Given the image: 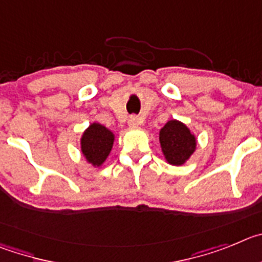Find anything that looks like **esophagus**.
I'll use <instances>...</instances> for the list:
<instances>
[{
	"instance_id": "1",
	"label": "esophagus",
	"mask_w": 262,
	"mask_h": 262,
	"mask_svg": "<svg viewBox=\"0 0 262 262\" xmlns=\"http://www.w3.org/2000/svg\"><path fill=\"white\" fill-rule=\"evenodd\" d=\"M140 124H141V121H140V119H138V117H137V116H130V117H129L128 125L130 126V128H137V126L140 125Z\"/></svg>"
}]
</instances>
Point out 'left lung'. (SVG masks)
<instances>
[{
  "instance_id": "1",
  "label": "left lung",
  "mask_w": 262,
  "mask_h": 262,
  "mask_svg": "<svg viewBox=\"0 0 262 262\" xmlns=\"http://www.w3.org/2000/svg\"><path fill=\"white\" fill-rule=\"evenodd\" d=\"M159 142L164 158L172 166H181L194 152L197 141L185 124L169 120L159 132Z\"/></svg>"
}]
</instances>
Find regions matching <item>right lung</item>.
<instances>
[{
    "mask_svg": "<svg viewBox=\"0 0 262 262\" xmlns=\"http://www.w3.org/2000/svg\"><path fill=\"white\" fill-rule=\"evenodd\" d=\"M115 134L102 124L93 122L81 137V151L94 167H100L114 146Z\"/></svg>",
    "mask_w": 262,
    "mask_h": 262,
    "instance_id": "add662e5",
    "label": "right lung"
}]
</instances>
